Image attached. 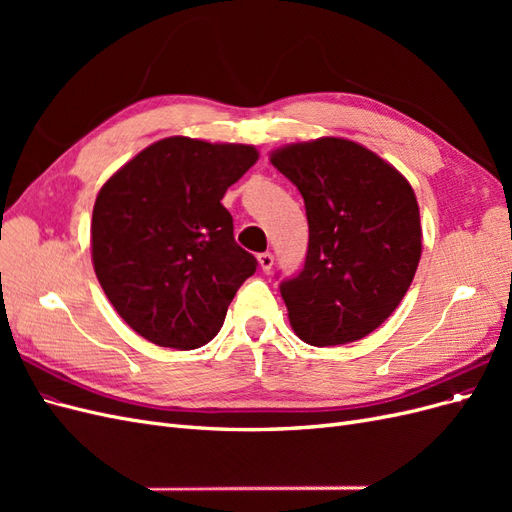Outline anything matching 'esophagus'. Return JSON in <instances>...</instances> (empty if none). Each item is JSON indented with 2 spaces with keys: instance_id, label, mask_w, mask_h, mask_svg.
<instances>
[{
  "instance_id": "34e87169",
  "label": "esophagus",
  "mask_w": 512,
  "mask_h": 512,
  "mask_svg": "<svg viewBox=\"0 0 512 512\" xmlns=\"http://www.w3.org/2000/svg\"><path fill=\"white\" fill-rule=\"evenodd\" d=\"M258 265H260V269H262V271L269 273V271H271V267H273V254H271V252H262V254H258Z\"/></svg>"
}]
</instances>
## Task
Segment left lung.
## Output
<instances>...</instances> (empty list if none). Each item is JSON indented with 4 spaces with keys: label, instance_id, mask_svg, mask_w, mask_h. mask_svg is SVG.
Here are the masks:
<instances>
[{
    "label": "left lung",
    "instance_id": "8db88e82",
    "mask_svg": "<svg viewBox=\"0 0 512 512\" xmlns=\"http://www.w3.org/2000/svg\"><path fill=\"white\" fill-rule=\"evenodd\" d=\"M271 164L303 196V269L280 282L294 333L309 346L350 344L389 318L421 260V215L410 183L346 138L288 145Z\"/></svg>",
    "mask_w": 512,
    "mask_h": 512
}]
</instances>
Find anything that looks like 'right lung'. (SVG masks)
<instances>
[{
    "mask_svg": "<svg viewBox=\"0 0 512 512\" xmlns=\"http://www.w3.org/2000/svg\"><path fill=\"white\" fill-rule=\"evenodd\" d=\"M258 160L250 145L170 136L104 183L91 252L117 314L149 342L194 350L220 333L258 260L232 235L222 198Z\"/></svg>",
    "mask_w": 512,
    "mask_h": 512,
    "instance_id": "right-lung-1",
    "label": "right lung"
}]
</instances>
